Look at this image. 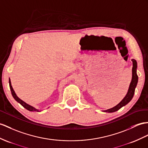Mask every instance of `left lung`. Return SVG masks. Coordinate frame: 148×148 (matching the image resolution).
Returning <instances> with one entry per match:
<instances>
[{
	"label": "left lung",
	"mask_w": 148,
	"mask_h": 148,
	"mask_svg": "<svg viewBox=\"0 0 148 148\" xmlns=\"http://www.w3.org/2000/svg\"><path fill=\"white\" fill-rule=\"evenodd\" d=\"M132 80L131 82V84L129 85V87L128 89V91L127 92V94L125 95L124 98L122 99L121 101L119 103L117 106L111 108V109H107L106 110H103L104 112H114L117 111L119 110L121 107L125 106V105L131 101L132 100L133 96L134 94L135 88L138 84V76L137 75V67H138V64H137V62L134 59H132Z\"/></svg>",
	"instance_id": "obj_1"
}]
</instances>
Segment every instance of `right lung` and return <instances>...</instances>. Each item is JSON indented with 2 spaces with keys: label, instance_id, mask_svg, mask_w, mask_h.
I'll list each match as a JSON object with an SVG mask.
<instances>
[{
  "label": "right lung",
  "instance_id": "add662e5",
  "mask_svg": "<svg viewBox=\"0 0 148 148\" xmlns=\"http://www.w3.org/2000/svg\"><path fill=\"white\" fill-rule=\"evenodd\" d=\"M9 86H10V91H11L12 95L14 97V99H15L18 103H19L21 106H23L25 108V109H26L29 111H31V112H41L42 110L41 109L39 110V109H36V108H35L34 107L29 105V104L27 103L26 102H25L24 101H23V100H21V99H19V97L17 96L16 93H15V92H14V89H13L12 86V85H11V82H10V78H9Z\"/></svg>",
  "mask_w": 148,
  "mask_h": 148
}]
</instances>
